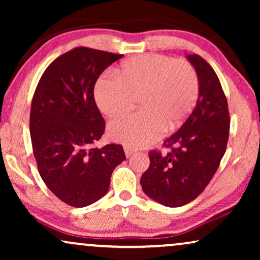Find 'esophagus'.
<instances>
[{"label": "esophagus", "mask_w": 260, "mask_h": 260, "mask_svg": "<svg viewBox=\"0 0 260 260\" xmlns=\"http://www.w3.org/2000/svg\"><path fill=\"white\" fill-rule=\"evenodd\" d=\"M124 152H125L126 157H130V156L135 152V150H133V149L129 148V147H124Z\"/></svg>", "instance_id": "1"}]
</instances>
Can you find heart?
<instances>
[{
  "mask_svg": "<svg viewBox=\"0 0 260 260\" xmlns=\"http://www.w3.org/2000/svg\"><path fill=\"white\" fill-rule=\"evenodd\" d=\"M118 74L98 78L94 99L104 115L116 117L130 111L135 97H141L142 112L109 124V136L126 147L151 144L165 127L173 130L179 126L197 104L199 77L184 60L161 54L141 55L124 62Z\"/></svg>",
  "mask_w": 260,
  "mask_h": 260,
  "instance_id": "obj_1",
  "label": "heart"
}]
</instances>
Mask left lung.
<instances>
[{"label":"left lung","instance_id":"left-lung-1","mask_svg":"<svg viewBox=\"0 0 260 260\" xmlns=\"http://www.w3.org/2000/svg\"><path fill=\"white\" fill-rule=\"evenodd\" d=\"M187 58L200 83L197 105L163 142L167 154L149 151L150 166L141 179L144 193L167 207L189 204L204 191L219 168L230 135L229 104L218 76L200 55Z\"/></svg>","mask_w":260,"mask_h":260}]
</instances>
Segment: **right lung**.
Instances as JSON below:
<instances>
[{"mask_svg": "<svg viewBox=\"0 0 260 260\" xmlns=\"http://www.w3.org/2000/svg\"><path fill=\"white\" fill-rule=\"evenodd\" d=\"M122 56L76 47L45 70L35 88L29 131L39 173L49 190L72 207L104 197L113 169L125 159L120 144L93 147L105 131L94 84Z\"/></svg>", "mask_w": 260, "mask_h": 260, "instance_id": "1", "label": "right lung"}]
</instances>
